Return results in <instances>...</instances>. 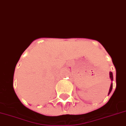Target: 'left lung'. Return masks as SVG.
I'll return each mask as SVG.
<instances>
[{
    "label": "left lung",
    "mask_w": 126,
    "mask_h": 126,
    "mask_svg": "<svg viewBox=\"0 0 126 126\" xmlns=\"http://www.w3.org/2000/svg\"><path fill=\"white\" fill-rule=\"evenodd\" d=\"M110 79H111V81H113V74L111 72H110ZM112 87H113V83H111V85H110V88L108 94H110V93L111 92V90H112Z\"/></svg>",
    "instance_id": "left-lung-1"
}]
</instances>
